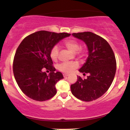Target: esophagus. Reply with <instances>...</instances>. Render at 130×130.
Here are the masks:
<instances>
[{
  "label": "esophagus",
  "mask_w": 130,
  "mask_h": 130,
  "mask_svg": "<svg viewBox=\"0 0 130 130\" xmlns=\"http://www.w3.org/2000/svg\"><path fill=\"white\" fill-rule=\"evenodd\" d=\"M63 77H67V76H69L70 75V74H68V73H64L63 74Z\"/></svg>",
  "instance_id": "esophagus-1"
}]
</instances>
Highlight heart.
<instances>
[{
    "instance_id": "heart-1",
    "label": "heart",
    "mask_w": 130,
    "mask_h": 130,
    "mask_svg": "<svg viewBox=\"0 0 130 130\" xmlns=\"http://www.w3.org/2000/svg\"><path fill=\"white\" fill-rule=\"evenodd\" d=\"M64 44L66 46L68 50L73 53H76L80 57L84 56V51L80 49V44L77 41L74 40H67L64 42ZM59 50L57 46H54L53 48L51 49L50 52V56L51 58L53 60H56L57 59L58 56H59ZM78 67V64L77 62H65L60 64L58 66V68L59 70L63 71L65 73H69L73 70L75 68H76Z\"/></svg>"
}]
</instances>
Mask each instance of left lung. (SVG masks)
Returning a JSON list of instances; mask_svg holds the SVG:
<instances>
[{
    "label": "left lung",
    "mask_w": 130,
    "mask_h": 130,
    "mask_svg": "<svg viewBox=\"0 0 130 130\" xmlns=\"http://www.w3.org/2000/svg\"><path fill=\"white\" fill-rule=\"evenodd\" d=\"M72 35L83 41L88 49V57L79 70L87 78L77 77L71 85V93L82 101L95 100L110 87L116 71V60L111 46L102 37L90 32L73 33Z\"/></svg>",
    "instance_id": "obj_1"
}]
</instances>
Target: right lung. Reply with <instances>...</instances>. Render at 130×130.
Segmentation results:
<instances>
[{"mask_svg":"<svg viewBox=\"0 0 130 130\" xmlns=\"http://www.w3.org/2000/svg\"><path fill=\"white\" fill-rule=\"evenodd\" d=\"M70 35L41 30L26 37L20 43L14 55L13 74L21 90L28 97L43 101L56 95V83L63 76L62 73L55 72L50 52ZM44 69L50 70V73L43 72Z\"/></svg>","mask_w":130,"mask_h":130,"instance_id":"add662e5","label":"right lung"}]
</instances>
